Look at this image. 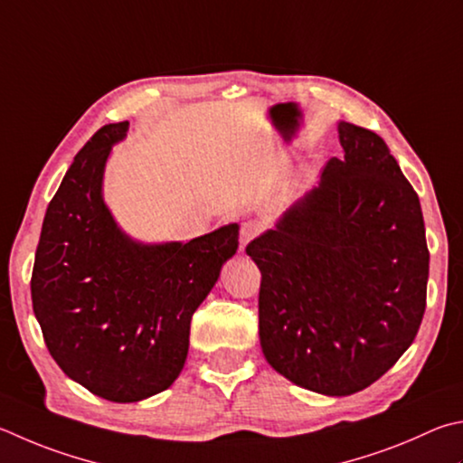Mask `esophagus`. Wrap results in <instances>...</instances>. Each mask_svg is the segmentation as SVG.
<instances>
[{"instance_id": "obj_1", "label": "esophagus", "mask_w": 463, "mask_h": 463, "mask_svg": "<svg viewBox=\"0 0 463 463\" xmlns=\"http://www.w3.org/2000/svg\"><path fill=\"white\" fill-rule=\"evenodd\" d=\"M260 232H263V224H260V222L250 221V222L242 224L241 226V250H245V247L249 245V242L253 241L255 237H259Z\"/></svg>"}]
</instances>
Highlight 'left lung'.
<instances>
[{"label":"left lung","instance_id":"left-lung-1","mask_svg":"<svg viewBox=\"0 0 463 463\" xmlns=\"http://www.w3.org/2000/svg\"><path fill=\"white\" fill-rule=\"evenodd\" d=\"M344 157L247 245L267 363L307 391L371 386L415 340L430 249L417 192L374 131L342 121Z\"/></svg>","mask_w":463,"mask_h":463}]
</instances>
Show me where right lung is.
<instances>
[{
	"label": "right lung",
	"instance_id": "right-lung-1",
	"mask_svg": "<svg viewBox=\"0 0 463 463\" xmlns=\"http://www.w3.org/2000/svg\"><path fill=\"white\" fill-rule=\"evenodd\" d=\"M128 125H105L74 156L48 204L30 281L56 364L113 402L147 399L178 378L192 316L239 249V224L165 245H139L119 231L100 182Z\"/></svg>",
	"mask_w": 463,
	"mask_h": 463
}]
</instances>
